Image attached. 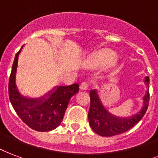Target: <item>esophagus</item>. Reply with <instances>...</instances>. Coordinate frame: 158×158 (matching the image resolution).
<instances>
[{
    "mask_svg": "<svg viewBox=\"0 0 158 158\" xmlns=\"http://www.w3.org/2000/svg\"><path fill=\"white\" fill-rule=\"evenodd\" d=\"M89 87L88 83L86 82V81H83V82H81V84L80 85V88L81 90H86V89Z\"/></svg>",
    "mask_w": 158,
    "mask_h": 158,
    "instance_id": "esophagus-1",
    "label": "esophagus"
}]
</instances>
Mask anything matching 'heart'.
Returning a JSON list of instances; mask_svg holds the SVG:
<instances>
[{
  "mask_svg": "<svg viewBox=\"0 0 158 158\" xmlns=\"http://www.w3.org/2000/svg\"><path fill=\"white\" fill-rule=\"evenodd\" d=\"M116 59V53L111 50H102L94 54L92 57V63L94 66H104L111 63Z\"/></svg>",
  "mask_w": 158,
  "mask_h": 158,
  "instance_id": "heart-1",
  "label": "heart"
}]
</instances>
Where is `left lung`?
<instances>
[{
    "label": "left lung",
    "instance_id": "1",
    "mask_svg": "<svg viewBox=\"0 0 158 158\" xmlns=\"http://www.w3.org/2000/svg\"><path fill=\"white\" fill-rule=\"evenodd\" d=\"M145 83L148 87L149 77L145 78ZM149 88V87H148ZM91 105L88 111V120L91 127L96 133L102 137H112L125 132L136 125L145 115L149 104V91L143 98L142 110L131 117H117L110 114L103 106L96 90L90 92Z\"/></svg>",
    "mask_w": 158,
    "mask_h": 158
}]
</instances>
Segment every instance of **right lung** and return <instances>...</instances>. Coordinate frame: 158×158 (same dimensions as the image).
Segmentation results:
<instances>
[{"instance_id": "right-lung-1", "label": "right lung", "mask_w": 158, "mask_h": 158, "mask_svg": "<svg viewBox=\"0 0 158 158\" xmlns=\"http://www.w3.org/2000/svg\"><path fill=\"white\" fill-rule=\"evenodd\" d=\"M23 47V46H22ZM22 47L16 54L9 80V97L13 108L29 127L37 131H49L57 127L63 120L67 105L72 96L79 91L77 83L57 86L48 98L29 99L19 93L16 86L18 56Z\"/></svg>"}]
</instances>
